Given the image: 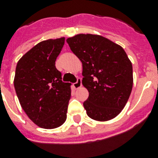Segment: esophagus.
Returning a JSON list of instances; mask_svg holds the SVG:
<instances>
[{"instance_id":"34e87169","label":"esophagus","mask_w":158,"mask_h":158,"mask_svg":"<svg viewBox=\"0 0 158 158\" xmlns=\"http://www.w3.org/2000/svg\"><path fill=\"white\" fill-rule=\"evenodd\" d=\"M73 87H74V89H79L81 86H82V82H81V79H79V78H78V79H77V81H76L75 83H73Z\"/></svg>"}]
</instances>
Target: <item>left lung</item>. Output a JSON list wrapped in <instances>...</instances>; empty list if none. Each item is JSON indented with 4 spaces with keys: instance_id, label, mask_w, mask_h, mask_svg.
<instances>
[{
    "instance_id": "1",
    "label": "left lung",
    "mask_w": 158,
    "mask_h": 158,
    "mask_svg": "<svg viewBox=\"0 0 158 158\" xmlns=\"http://www.w3.org/2000/svg\"><path fill=\"white\" fill-rule=\"evenodd\" d=\"M67 42L82 62V84L89 91L84 102L87 115L96 121L114 118L132 91V63L125 51L98 35L79 34Z\"/></svg>"
}]
</instances>
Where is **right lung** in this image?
Returning <instances> with one entry per match:
<instances>
[{
    "label": "right lung",
    "mask_w": 158,
    "mask_h": 158,
    "mask_svg": "<svg viewBox=\"0 0 158 158\" xmlns=\"http://www.w3.org/2000/svg\"><path fill=\"white\" fill-rule=\"evenodd\" d=\"M65 38L47 40L26 52L17 63L14 88L29 119L43 129H55L67 118L70 83L62 80L55 62Z\"/></svg>",
    "instance_id": "add662e5"
}]
</instances>
